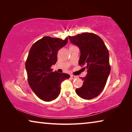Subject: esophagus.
<instances>
[{"instance_id":"34e87169","label":"esophagus","mask_w":132,"mask_h":132,"mask_svg":"<svg viewBox=\"0 0 132 132\" xmlns=\"http://www.w3.org/2000/svg\"><path fill=\"white\" fill-rule=\"evenodd\" d=\"M70 77L72 79H76V78H77V76H74V75H71Z\"/></svg>"}]
</instances>
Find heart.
<instances>
[{
	"mask_svg": "<svg viewBox=\"0 0 132 132\" xmlns=\"http://www.w3.org/2000/svg\"><path fill=\"white\" fill-rule=\"evenodd\" d=\"M71 46H73V45H71Z\"/></svg>",
	"mask_w": 132,
	"mask_h": 132,
	"instance_id": "obj_1",
	"label": "heart"
}]
</instances>
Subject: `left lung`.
<instances>
[{
  "instance_id": "8db88e82",
  "label": "left lung",
  "mask_w": 132,
  "mask_h": 132,
  "mask_svg": "<svg viewBox=\"0 0 132 132\" xmlns=\"http://www.w3.org/2000/svg\"><path fill=\"white\" fill-rule=\"evenodd\" d=\"M68 37L80 50L79 65H86L84 68L87 70L86 76L81 77L83 84L76 92L83 99H92L104 90L110 74L108 50L101 38L93 33L84 32Z\"/></svg>"
}]
</instances>
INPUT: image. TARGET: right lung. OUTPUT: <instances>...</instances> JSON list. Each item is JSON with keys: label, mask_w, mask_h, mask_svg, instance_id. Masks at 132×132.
Returning a JSON list of instances; mask_svg holds the SVG:
<instances>
[{"label": "right lung", "mask_w": 132, "mask_h": 132, "mask_svg": "<svg viewBox=\"0 0 132 132\" xmlns=\"http://www.w3.org/2000/svg\"><path fill=\"white\" fill-rule=\"evenodd\" d=\"M62 39L44 37L32 45L26 62L28 81L31 90L46 102L55 100L61 93V82L70 76L53 72L51 66L57 62L58 51L68 43Z\"/></svg>", "instance_id": "1"}]
</instances>
